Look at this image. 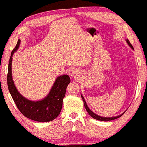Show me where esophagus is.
Listing matches in <instances>:
<instances>
[{"mask_svg":"<svg viewBox=\"0 0 147 147\" xmlns=\"http://www.w3.org/2000/svg\"><path fill=\"white\" fill-rule=\"evenodd\" d=\"M71 76H73V77H75V76H76V71H72L71 73Z\"/></svg>","mask_w":147,"mask_h":147,"instance_id":"34e87169","label":"esophagus"}]
</instances>
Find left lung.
<instances>
[{
  "label": "left lung",
  "instance_id": "1",
  "mask_svg": "<svg viewBox=\"0 0 147 147\" xmlns=\"http://www.w3.org/2000/svg\"><path fill=\"white\" fill-rule=\"evenodd\" d=\"M126 42H127V43L128 44V45H129V46H130V47H131L132 49H133V50H134V48H133V46H132L130 42H129V40H128V39H127V40H126ZM81 97H82V99H83V101H84V104L85 108H86V109L87 111H88V113H89V115L91 117H93V119H96V120L102 121H112V120L116 119L119 118L120 117L122 116L125 113V112L126 111H125V112H123L122 114L119 115H117V116H115V117H104L99 116V115H98L95 114V113H93V112L92 111H91L90 109H89V107L88 106V105H87L86 100H85L84 96H83V95H82V94H81Z\"/></svg>",
  "mask_w": 147,
  "mask_h": 147
}]
</instances>
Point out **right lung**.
<instances>
[{"mask_svg":"<svg viewBox=\"0 0 147 147\" xmlns=\"http://www.w3.org/2000/svg\"><path fill=\"white\" fill-rule=\"evenodd\" d=\"M20 44V40H18L10 55L7 76L8 90L18 109L26 117L42 123L52 121L60 113L63 99L65 97L67 87L70 83V78L68 75L65 74L57 77L50 92L43 99L38 101L26 99L16 88L12 76V56L18 50Z\"/></svg>","mask_w":147,"mask_h":147,"instance_id":"right-lung-1","label":"right lung"}]
</instances>
